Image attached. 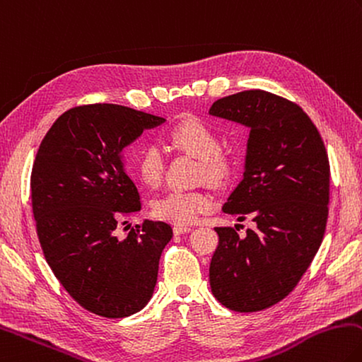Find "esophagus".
I'll return each mask as SVG.
<instances>
[{"mask_svg":"<svg viewBox=\"0 0 362 362\" xmlns=\"http://www.w3.org/2000/svg\"><path fill=\"white\" fill-rule=\"evenodd\" d=\"M192 231V226L187 225H175L174 226V234H183V233H189Z\"/></svg>","mask_w":362,"mask_h":362,"instance_id":"34e87169","label":"esophagus"}]
</instances>
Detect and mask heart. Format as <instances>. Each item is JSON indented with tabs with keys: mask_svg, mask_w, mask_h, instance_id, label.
<instances>
[{
	"mask_svg": "<svg viewBox=\"0 0 362 362\" xmlns=\"http://www.w3.org/2000/svg\"><path fill=\"white\" fill-rule=\"evenodd\" d=\"M170 146L201 161L199 177L210 182H225L233 170V156L220 147V137L212 124L196 115H187L168 131ZM134 174L148 188L160 187L164 163L155 146L142 147L136 155ZM215 194L209 189H175L160 196L152 204V212L163 221L174 225H189L198 216L215 206Z\"/></svg>",
	"mask_w": 362,
	"mask_h": 362,
	"instance_id": "b5f03b06",
	"label": "heart"
}]
</instances>
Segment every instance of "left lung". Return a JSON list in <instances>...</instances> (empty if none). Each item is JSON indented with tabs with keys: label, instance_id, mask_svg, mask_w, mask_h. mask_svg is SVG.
<instances>
[{
	"label": "left lung",
	"instance_id": "left-lung-1",
	"mask_svg": "<svg viewBox=\"0 0 362 362\" xmlns=\"http://www.w3.org/2000/svg\"><path fill=\"white\" fill-rule=\"evenodd\" d=\"M209 112L250 128L244 180L223 210L256 223L245 239L215 228L210 286L231 310H264L294 290L323 242L329 158L310 117L286 98L245 90L216 100Z\"/></svg>",
	"mask_w": 362,
	"mask_h": 362
}]
</instances>
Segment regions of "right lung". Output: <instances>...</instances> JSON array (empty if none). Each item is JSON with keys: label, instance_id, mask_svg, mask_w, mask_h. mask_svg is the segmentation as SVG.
I'll use <instances>...</instances> for the list:
<instances>
[{"label": "right lung", "instance_id": "obj_1", "mask_svg": "<svg viewBox=\"0 0 362 362\" xmlns=\"http://www.w3.org/2000/svg\"><path fill=\"white\" fill-rule=\"evenodd\" d=\"M163 122L117 104L72 107L52 124L33 163V215L45 261L78 305L104 318L147 305L173 239L164 221L146 220L124 239L115 233L141 210L120 152Z\"/></svg>", "mask_w": 362, "mask_h": 362}]
</instances>
